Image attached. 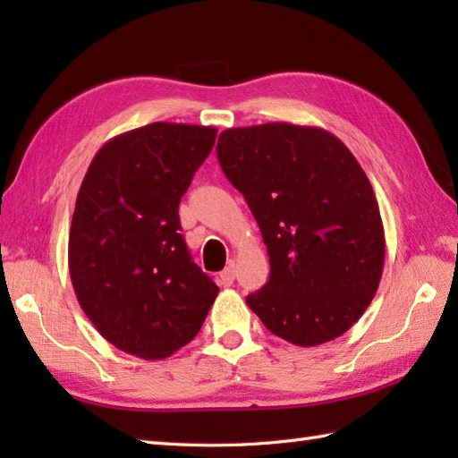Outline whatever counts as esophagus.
Wrapping results in <instances>:
<instances>
[{"label": "esophagus", "mask_w": 458, "mask_h": 458, "mask_svg": "<svg viewBox=\"0 0 458 458\" xmlns=\"http://www.w3.org/2000/svg\"><path fill=\"white\" fill-rule=\"evenodd\" d=\"M234 279H236V267H234V264H230L224 267V271L220 274V284L228 287V285H232V281Z\"/></svg>", "instance_id": "34e87169"}]
</instances>
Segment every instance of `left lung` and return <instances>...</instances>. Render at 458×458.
<instances>
[{
    "instance_id": "1",
    "label": "left lung",
    "mask_w": 458,
    "mask_h": 458,
    "mask_svg": "<svg viewBox=\"0 0 458 458\" xmlns=\"http://www.w3.org/2000/svg\"><path fill=\"white\" fill-rule=\"evenodd\" d=\"M267 246L269 281L246 297L276 336L325 344L364 315L386 238L366 173L327 130L285 122L232 128L216 145Z\"/></svg>"
}]
</instances>
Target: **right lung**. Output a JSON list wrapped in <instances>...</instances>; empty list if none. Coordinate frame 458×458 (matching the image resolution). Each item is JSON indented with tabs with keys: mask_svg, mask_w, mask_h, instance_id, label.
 I'll list each match as a JSON object with an SVG mask.
<instances>
[{
	"mask_svg": "<svg viewBox=\"0 0 458 458\" xmlns=\"http://www.w3.org/2000/svg\"><path fill=\"white\" fill-rule=\"evenodd\" d=\"M216 130L155 122L106 141L84 174L68 236L76 299L115 348L171 356L218 295L181 236L179 202Z\"/></svg>",
	"mask_w": 458,
	"mask_h": 458,
	"instance_id": "right-lung-1",
	"label": "right lung"
}]
</instances>
